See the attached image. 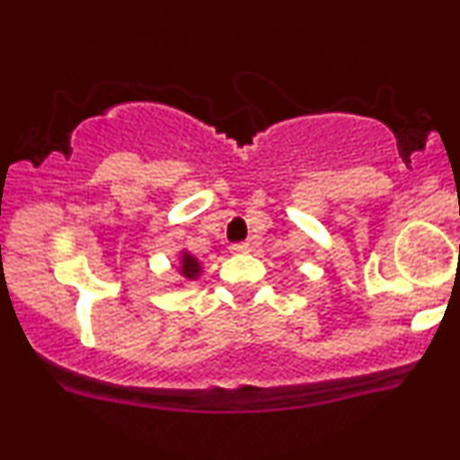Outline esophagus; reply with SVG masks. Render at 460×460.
Masks as SVG:
<instances>
[{
  "label": "esophagus",
  "instance_id": "esophagus-1",
  "mask_svg": "<svg viewBox=\"0 0 460 460\" xmlns=\"http://www.w3.org/2000/svg\"><path fill=\"white\" fill-rule=\"evenodd\" d=\"M229 251L234 254H244V252L251 251V244H246V242H242V244H231Z\"/></svg>",
  "mask_w": 460,
  "mask_h": 460
}]
</instances>
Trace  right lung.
<instances>
[{"label":"right lung","instance_id":"right-lung-1","mask_svg":"<svg viewBox=\"0 0 460 460\" xmlns=\"http://www.w3.org/2000/svg\"><path fill=\"white\" fill-rule=\"evenodd\" d=\"M201 274H203L201 261H199V259L190 251L181 248V251H180V263H177V276L181 279L180 285L195 283V280L201 279Z\"/></svg>","mask_w":460,"mask_h":460}]
</instances>
